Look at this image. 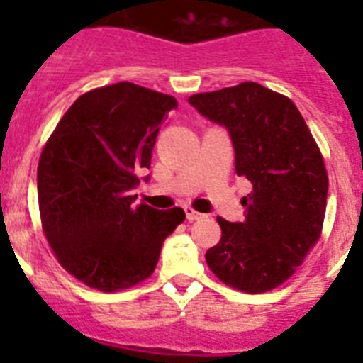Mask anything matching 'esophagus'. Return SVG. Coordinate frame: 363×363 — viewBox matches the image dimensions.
<instances>
[{"label": "esophagus", "instance_id": "esophagus-1", "mask_svg": "<svg viewBox=\"0 0 363 363\" xmlns=\"http://www.w3.org/2000/svg\"><path fill=\"white\" fill-rule=\"evenodd\" d=\"M185 216H187L189 221H196L200 220V218H203V214L198 213V211L191 209V207H185Z\"/></svg>", "mask_w": 363, "mask_h": 363}]
</instances>
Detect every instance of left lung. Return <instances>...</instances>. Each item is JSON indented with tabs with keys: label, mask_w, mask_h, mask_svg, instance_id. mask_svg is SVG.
I'll use <instances>...</instances> for the list:
<instances>
[{
	"label": "left lung",
	"mask_w": 363,
	"mask_h": 363,
	"mask_svg": "<svg viewBox=\"0 0 363 363\" xmlns=\"http://www.w3.org/2000/svg\"><path fill=\"white\" fill-rule=\"evenodd\" d=\"M189 104L225 127L236 174L252 185L243 221L218 218L221 240L205 252L207 265L234 289H274L322 233L329 179L318 145L296 105L259 83L194 94Z\"/></svg>",
	"instance_id": "1"
}]
</instances>
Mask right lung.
Returning <instances> with one entry per match:
<instances>
[{"mask_svg": "<svg viewBox=\"0 0 363 363\" xmlns=\"http://www.w3.org/2000/svg\"><path fill=\"white\" fill-rule=\"evenodd\" d=\"M172 96L121 82L79 96L60 120L38 165L45 236L57 262L104 293L149 278L184 209H134L130 191L150 167ZM149 178V176H147Z\"/></svg>", "mask_w": 363, "mask_h": 363, "instance_id": "1", "label": "right lung"}]
</instances>
